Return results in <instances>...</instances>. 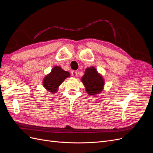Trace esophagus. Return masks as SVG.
Listing matches in <instances>:
<instances>
[{"instance_id": "esophagus-1", "label": "esophagus", "mask_w": 153, "mask_h": 153, "mask_svg": "<svg viewBox=\"0 0 153 153\" xmlns=\"http://www.w3.org/2000/svg\"><path fill=\"white\" fill-rule=\"evenodd\" d=\"M71 75L73 76H76L78 75V71H72Z\"/></svg>"}]
</instances>
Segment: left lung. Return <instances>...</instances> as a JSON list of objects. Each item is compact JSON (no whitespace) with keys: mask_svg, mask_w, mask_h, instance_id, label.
<instances>
[{"mask_svg":"<svg viewBox=\"0 0 153 153\" xmlns=\"http://www.w3.org/2000/svg\"><path fill=\"white\" fill-rule=\"evenodd\" d=\"M81 81L84 85L85 91L89 95H98L104 89V78L93 66L85 69L84 75L81 78Z\"/></svg>","mask_w":153,"mask_h":153,"instance_id":"left-lung-1","label":"left lung"}]
</instances>
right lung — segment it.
Listing matches in <instances>:
<instances>
[{
    "mask_svg": "<svg viewBox=\"0 0 153 153\" xmlns=\"http://www.w3.org/2000/svg\"><path fill=\"white\" fill-rule=\"evenodd\" d=\"M69 76H70V73L68 71L63 70L60 66H54L51 72L44 77L43 85L52 94L56 93L59 87Z\"/></svg>",
    "mask_w": 153,
    "mask_h": 153,
    "instance_id": "1",
    "label": "right lung"
}]
</instances>
